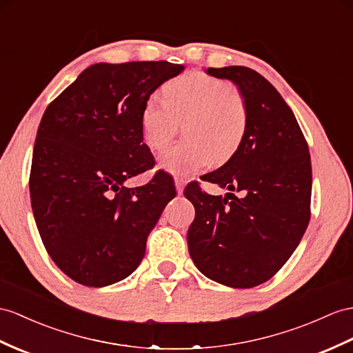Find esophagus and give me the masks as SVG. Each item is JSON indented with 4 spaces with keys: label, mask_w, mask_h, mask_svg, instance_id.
Segmentation results:
<instances>
[{
    "label": "esophagus",
    "mask_w": 353,
    "mask_h": 353,
    "mask_svg": "<svg viewBox=\"0 0 353 353\" xmlns=\"http://www.w3.org/2000/svg\"><path fill=\"white\" fill-rule=\"evenodd\" d=\"M184 185H185V181L183 178H175V187H176L178 194H181L184 192Z\"/></svg>",
    "instance_id": "1"
}]
</instances>
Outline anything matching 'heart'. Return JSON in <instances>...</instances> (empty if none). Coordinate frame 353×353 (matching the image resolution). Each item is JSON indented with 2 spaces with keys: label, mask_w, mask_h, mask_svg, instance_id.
I'll return each mask as SVG.
<instances>
[{
  "label": "heart",
  "mask_w": 353,
  "mask_h": 353,
  "mask_svg": "<svg viewBox=\"0 0 353 353\" xmlns=\"http://www.w3.org/2000/svg\"><path fill=\"white\" fill-rule=\"evenodd\" d=\"M163 101L151 96L141 109V134L147 147L157 151L172 139L176 124L187 118V141L168 147L159 165L174 175H192L210 163L228 161L241 147L248 127L244 99L232 83L201 72L169 81Z\"/></svg>",
  "instance_id": "b5f03b06"
}]
</instances>
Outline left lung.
<instances>
[{"label": "left lung", "instance_id": "1", "mask_svg": "<svg viewBox=\"0 0 353 353\" xmlns=\"http://www.w3.org/2000/svg\"><path fill=\"white\" fill-rule=\"evenodd\" d=\"M206 73L234 82L247 105L241 147L203 176L244 197H225L187 185L196 216L187 232L188 253L203 276L236 289L270 280L295 252L310 220L312 161L294 112L262 74L243 65Z\"/></svg>", "mask_w": 353, "mask_h": 353}]
</instances>
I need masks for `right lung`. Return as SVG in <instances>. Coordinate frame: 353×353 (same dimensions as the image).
I'll return each instance as SVG.
<instances>
[{"label": "right lung", "instance_id": "add662e5", "mask_svg": "<svg viewBox=\"0 0 353 353\" xmlns=\"http://www.w3.org/2000/svg\"><path fill=\"white\" fill-rule=\"evenodd\" d=\"M183 70L168 61L94 64L43 114L31 206L46 252L76 283L103 288L130 276L175 197L172 179L160 172L142 187L124 183L154 165L141 134L143 103Z\"/></svg>", "mask_w": 353, "mask_h": 353}]
</instances>
